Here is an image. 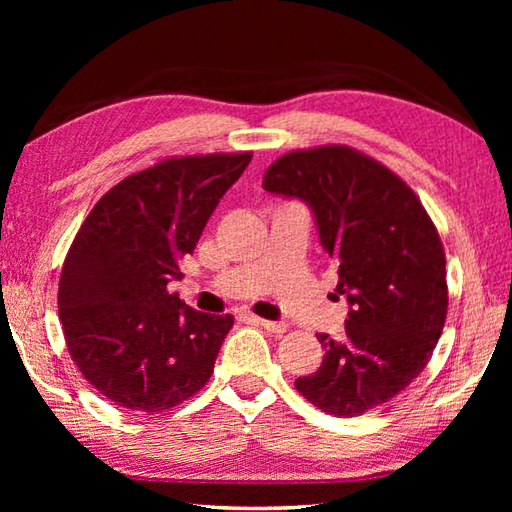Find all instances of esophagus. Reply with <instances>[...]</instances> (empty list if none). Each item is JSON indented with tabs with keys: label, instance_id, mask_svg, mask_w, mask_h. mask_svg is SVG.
Returning a JSON list of instances; mask_svg holds the SVG:
<instances>
[{
	"label": "esophagus",
	"instance_id": "esophagus-1",
	"mask_svg": "<svg viewBox=\"0 0 512 512\" xmlns=\"http://www.w3.org/2000/svg\"><path fill=\"white\" fill-rule=\"evenodd\" d=\"M255 321L262 325L264 330H268L270 334H277V336H281L288 330V323H284V321H268V319H255Z\"/></svg>",
	"mask_w": 512,
	"mask_h": 512
}]
</instances>
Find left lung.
Returning a JSON list of instances; mask_svg holds the SVG:
<instances>
[{
	"mask_svg": "<svg viewBox=\"0 0 512 512\" xmlns=\"http://www.w3.org/2000/svg\"><path fill=\"white\" fill-rule=\"evenodd\" d=\"M270 193L299 198L339 264L336 299L350 303L343 339L295 387L314 407L352 418L385 405L427 367L449 310L438 228L394 171L347 145L297 149L264 173Z\"/></svg>",
	"mask_w": 512,
	"mask_h": 512,
	"instance_id": "1",
	"label": "left lung"
}]
</instances>
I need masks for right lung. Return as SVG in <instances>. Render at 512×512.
Here are the masks:
<instances>
[{"label":"right lung","instance_id":"right-lung-1","mask_svg":"<svg viewBox=\"0 0 512 512\" xmlns=\"http://www.w3.org/2000/svg\"><path fill=\"white\" fill-rule=\"evenodd\" d=\"M250 158L160 160L114 184L76 233L59 279L65 345L118 407L154 416L209 383L235 319L189 308L169 281Z\"/></svg>","mask_w":512,"mask_h":512}]
</instances>
